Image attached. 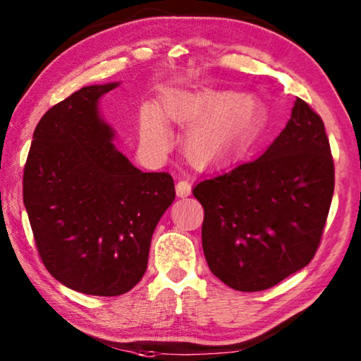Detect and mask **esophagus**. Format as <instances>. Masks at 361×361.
I'll list each match as a JSON object with an SVG mask.
<instances>
[{
    "label": "esophagus",
    "instance_id": "esophagus-1",
    "mask_svg": "<svg viewBox=\"0 0 361 361\" xmlns=\"http://www.w3.org/2000/svg\"><path fill=\"white\" fill-rule=\"evenodd\" d=\"M191 195V183L188 180H178L176 181V196L186 197Z\"/></svg>",
    "mask_w": 361,
    "mask_h": 361
}]
</instances>
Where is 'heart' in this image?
<instances>
[{"label": "heart", "mask_w": 361, "mask_h": 361, "mask_svg": "<svg viewBox=\"0 0 361 361\" xmlns=\"http://www.w3.org/2000/svg\"><path fill=\"white\" fill-rule=\"evenodd\" d=\"M255 102L250 97L230 100L225 92H175L160 104V113L152 105L142 106L139 131L142 144L154 152H165L170 131L165 121L190 126L185 150L196 164H207L227 150L248 128Z\"/></svg>", "instance_id": "b5f03b06"}]
</instances>
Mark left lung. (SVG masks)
<instances>
[{
    "label": "left lung",
    "instance_id": "obj_1",
    "mask_svg": "<svg viewBox=\"0 0 361 361\" xmlns=\"http://www.w3.org/2000/svg\"><path fill=\"white\" fill-rule=\"evenodd\" d=\"M334 192L321 116L301 99L261 157L215 171L202 204V250L215 277L240 292L271 288L313 259Z\"/></svg>",
    "mask_w": 361,
    "mask_h": 361
}]
</instances>
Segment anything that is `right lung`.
I'll return each instance as SVG.
<instances>
[{
    "instance_id": "add662e5",
    "label": "right lung",
    "mask_w": 361,
    "mask_h": 361,
    "mask_svg": "<svg viewBox=\"0 0 361 361\" xmlns=\"http://www.w3.org/2000/svg\"><path fill=\"white\" fill-rule=\"evenodd\" d=\"M118 85H87L51 106L24 169V206L43 264L64 287L97 297L141 281L154 230L175 199L169 173H144L113 144L99 102Z\"/></svg>"
}]
</instances>
